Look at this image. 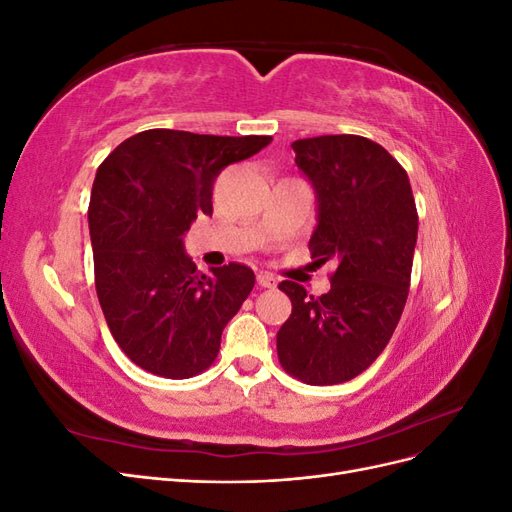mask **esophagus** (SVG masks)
Returning <instances> with one entry per match:
<instances>
[{
  "instance_id": "esophagus-1",
  "label": "esophagus",
  "mask_w": 512,
  "mask_h": 512,
  "mask_svg": "<svg viewBox=\"0 0 512 512\" xmlns=\"http://www.w3.org/2000/svg\"><path fill=\"white\" fill-rule=\"evenodd\" d=\"M256 280H258V284H260L262 288H275V286H277V280H275V277H273L271 273H267V271L258 273Z\"/></svg>"
}]
</instances>
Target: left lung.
Listing matches in <instances>:
<instances>
[{
	"mask_svg": "<svg viewBox=\"0 0 512 512\" xmlns=\"http://www.w3.org/2000/svg\"><path fill=\"white\" fill-rule=\"evenodd\" d=\"M292 149L318 198L309 252L337 269L322 297L297 282L280 284L292 314L277 331V356L305 384H342L378 359L404 312L416 203L404 166L365 136L301 138Z\"/></svg>",
	"mask_w": 512,
	"mask_h": 512,
	"instance_id": "8db88e82",
	"label": "left lung"
}]
</instances>
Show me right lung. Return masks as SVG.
<instances>
[{
    "label": "right lung",
    "instance_id": "1",
    "mask_svg": "<svg viewBox=\"0 0 512 512\" xmlns=\"http://www.w3.org/2000/svg\"><path fill=\"white\" fill-rule=\"evenodd\" d=\"M271 141L145 130L100 164L89 203L98 301L119 348L149 374L183 380L218 359L222 331L256 277L237 262L196 271L183 235L213 213L222 168Z\"/></svg>",
    "mask_w": 512,
    "mask_h": 512
}]
</instances>
